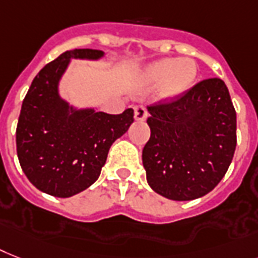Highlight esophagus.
<instances>
[{
	"label": "esophagus",
	"instance_id": "1",
	"mask_svg": "<svg viewBox=\"0 0 258 258\" xmlns=\"http://www.w3.org/2000/svg\"><path fill=\"white\" fill-rule=\"evenodd\" d=\"M148 116L147 114V110H146V107H143V106H136L135 107V112H134V118H135V120H139V122H143V120H146Z\"/></svg>",
	"mask_w": 258,
	"mask_h": 258
}]
</instances>
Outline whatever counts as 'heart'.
I'll return each instance as SVG.
<instances>
[{"instance_id":"1","label":"heart","mask_w":258,"mask_h":258,"mask_svg":"<svg viewBox=\"0 0 258 258\" xmlns=\"http://www.w3.org/2000/svg\"><path fill=\"white\" fill-rule=\"evenodd\" d=\"M196 75L198 66L195 60L189 58H164L156 60L144 69L142 73V83L150 87L164 83V95L168 98H175L185 93L194 85Z\"/></svg>"}]
</instances>
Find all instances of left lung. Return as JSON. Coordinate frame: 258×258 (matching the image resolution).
Wrapping results in <instances>:
<instances>
[{
    "mask_svg": "<svg viewBox=\"0 0 258 258\" xmlns=\"http://www.w3.org/2000/svg\"><path fill=\"white\" fill-rule=\"evenodd\" d=\"M143 148L150 187L188 202L207 195L227 173L236 150V111L220 78L199 82L176 99L148 107Z\"/></svg>",
    "mask_w": 258,
    "mask_h": 258,
    "instance_id": "1",
    "label": "left lung"
}]
</instances>
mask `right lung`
Instances as JSON below:
<instances>
[{
	"label": "right lung",
	"instance_id": "add662e5",
	"mask_svg": "<svg viewBox=\"0 0 258 258\" xmlns=\"http://www.w3.org/2000/svg\"><path fill=\"white\" fill-rule=\"evenodd\" d=\"M103 55L93 49L64 51L39 71L22 102L16 131L21 168L35 188L55 198H70L95 183L111 144L134 122L133 108L119 115L78 110L59 96L71 58Z\"/></svg>",
	"mask_w": 258,
	"mask_h": 258
}]
</instances>
